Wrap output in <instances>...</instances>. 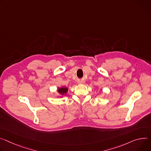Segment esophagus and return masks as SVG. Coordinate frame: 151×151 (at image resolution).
I'll return each instance as SVG.
<instances>
[{
	"label": "esophagus",
	"mask_w": 151,
	"mask_h": 151,
	"mask_svg": "<svg viewBox=\"0 0 151 151\" xmlns=\"http://www.w3.org/2000/svg\"><path fill=\"white\" fill-rule=\"evenodd\" d=\"M84 82H83V81H80L79 82V84H84Z\"/></svg>",
	"instance_id": "1"
}]
</instances>
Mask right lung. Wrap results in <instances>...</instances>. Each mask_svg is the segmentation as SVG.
Instances as JSON below:
<instances>
[{
    "label": "right lung",
    "instance_id": "1",
    "mask_svg": "<svg viewBox=\"0 0 151 151\" xmlns=\"http://www.w3.org/2000/svg\"><path fill=\"white\" fill-rule=\"evenodd\" d=\"M67 90H68L67 88L62 87V88H59L58 91L59 93H60V94H65V93H67Z\"/></svg>",
    "mask_w": 151,
    "mask_h": 151
}]
</instances>
